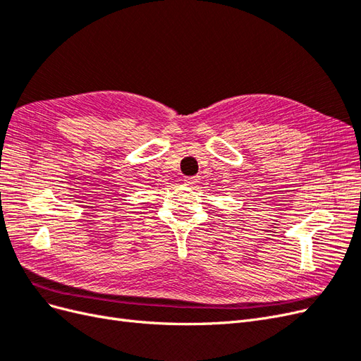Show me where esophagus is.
Here are the masks:
<instances>
[{
	"mask_svg": "<svg viewBox=\"0 0 361 361\" xmlns=\"http://www.w3.org/2000/svg\"><path fill=\"white\" fill-rule=\"evenodd\" d=\"M183 182L187 183V185H191V187H192V185L199 183V178H197V176H190V178H185Z\"/></svg>",
	"mask_w": 361,
	"mask_h": 361,
	"instance_id": "obj_1",
	"label": "esophagus"
}]
</instances>
